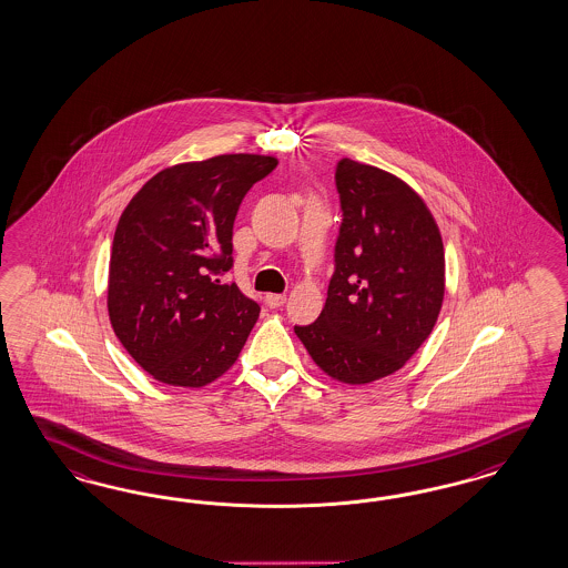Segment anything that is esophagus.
Masks as SVG:
<instances>
[{
    "label": "esophagus",
    "mask_w": 568,
    "mask_h": 568,
    "mask_svg": "<svg viewBox=\"0 0 568 568\" xmlns=\"http://www.w3.org/2000/svg\"><path fill=\"white\" fill-rule=\"evenodd\" d=\"M266 304H268V308H281L285 302H287V297L283 295V293H266Z\"/></svg>",
    "instance_id": "1"
}]
</instances>
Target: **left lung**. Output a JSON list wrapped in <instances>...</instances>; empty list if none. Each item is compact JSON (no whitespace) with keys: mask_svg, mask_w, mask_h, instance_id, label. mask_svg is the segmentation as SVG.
<instances>
[{"mask_svg":"<svg viewBox=\"0 0 568 568\" xmlns=\"http://www.w3.org/2000/svg\"><path fill=\"white\" fill-rule=\"evenodd\" d=\"M344 223L318 321L295 327L316 366L347 385L394 375L425 344L446 292L439 226L396 174L344 158Z\"/></svg>","mask_w":568,"mask_h":568,"instance_id":"left-lung-1","label":"left lung"}]
</instances>
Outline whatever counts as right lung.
Segmentation results:
<instances>
[{
	"mask_svg": "<svg viewBox=\"0 0 568 568\" xmlns=\"http://www.w3.org/2000/svg\"><path fill=\"white\" fill-rule=\"evenodd\" d=\"M275 155L223 154L174 164L133 195L116 224L108 271L110 323L155 381L204 387L240 358L260 306L235 283L233 223Z\"/></svg>",
	"mask_w": 568,
	"mask_h": 568,
	"instance_id": "1",
	"label": "right lung"
}]
</instances>
